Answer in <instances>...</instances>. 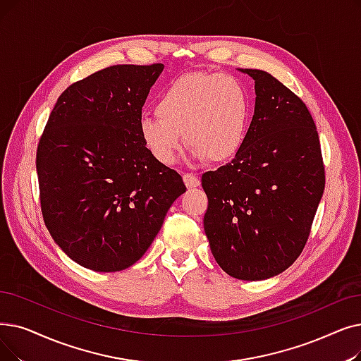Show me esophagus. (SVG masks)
Returning <instances> with one entry per match:
<instances>
[{
    "mask_svg": "<svg viewBox=\"0 0 361 361\" xmlns=\"http://www.w3.org/2000/svg\"><path fill=\"white\" fill-rule=\"evenodd\" d=\"M183 180H184V184L187 185V189H195V187L200 185V180L195 174H184Z\"/></svg>",
    "mask_w": 361,
    "mask_h": 361,
    "instance_id": "34e87169",
    "label": "esophagus"
}]
</instances>
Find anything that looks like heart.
Wrapping results in <instances>:
<instances>
[{"label":"heart","mask_w":361,"mask_h":361,"mask_svg":"<svg viewBox=\"0 0 361 361\" xmlns=\"http://www.w3.org/2000/svg\"><path fill=\"white\" fill-rule=\"evenodd\" d=\"M156 115L138 123L140 138L154 161L174 164L184 133L195 159L219 164L242 150L252 111L249 92L238 78L195 72L178 76L162 91Z\"/></svg>","instance_id":"obj_1"}]
</instances>
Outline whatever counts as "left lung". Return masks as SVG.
Here are the masks:
<instances>
[{
	"label": "left lung",
	"mask_w": 361,
	"mask_h": 361,
	"mask_svg": "<svg viewBox=\"0 0 361 361\" xmlns=\"http://www.w3.org/2000/svg\"><path fill=\"white\" fill-rule=\"evenodd\" d=\"M255 81V112L234 159L202 176L203 228L228 276L264 280L301 255L324 190L316 123L305 103L270 73Z\"/></svg>",
	"instance_id": "left-lung-1"
}]
</instances>
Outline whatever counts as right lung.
<instances>
[{"instance_id":"right-lung-1","label":"right lung","mask_w":361,"mask_h":361,"mask_svg":"<svg viewBox=\"0 0 361 361\" xmlns=\"http://www.w3.org/2000/svg\"><path fill=\"white\" fill-rule=\"evenodd\" d=\"M162 71V63L116 65L69 85L39 138L44 223L85 269L131 267L185 192L178 172L154 161L138 134L142 107Z\"/></svg>"}]
</instances>
